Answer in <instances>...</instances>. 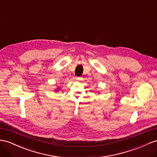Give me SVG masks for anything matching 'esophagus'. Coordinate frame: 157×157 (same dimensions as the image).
<instances>
[{
    "label": "esophagus",
    "mask_w": 157,
    "mask_h": 157,
    "mask_svg": "<svg viewBox=\"0 0 157 157\" xmlns=\"http://www.w3.org/2000/svg\"><path fill=\"white\" fill-rule=\"evenodd\" d=\"M76 79H77L78 80H80V79H82V78L81 77H77V78H76Z\"/></svg>",
    "instance_id": "1"
}]
</instances>
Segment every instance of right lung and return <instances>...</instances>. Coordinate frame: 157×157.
<instances>
[{
  "label": "right lung",
  "mask_w": 157,
  "mask_h": 157,
  "mask_svg": "<svg viewBox=\"0 0 157 157\" xmlns=\"http://www.w3.org/2000/svg\"><path fill=\"white\" fill-rule=\"evenodd\" d=\"M58 90H59V89H57V91H58Z\"/></svg>",
  "instance_id": "1"
}]
</instances>
